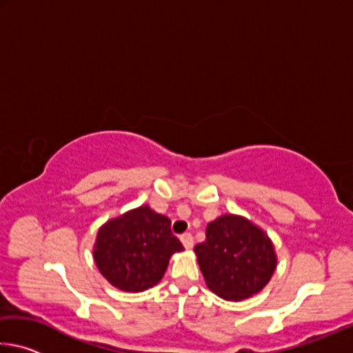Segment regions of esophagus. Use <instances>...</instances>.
Returning a JSON list of instances; mask_svg holds the SVG:
<instances>
[{"label":"esophagus","mask_w":353,"mask_h":353,"mask_svg":"<svg viewBox=\"0 0 353 353\" xmlns=\"http://www.w3.org/2000/svg\"><path fill=\"white\" fill-rule=\"evenodd\" d=\"M181 241H182V244L185 246V249L193 248V235H191V234H183L181 236Z\"/></svg>","instance_id":"obj_1"}]
</instances>
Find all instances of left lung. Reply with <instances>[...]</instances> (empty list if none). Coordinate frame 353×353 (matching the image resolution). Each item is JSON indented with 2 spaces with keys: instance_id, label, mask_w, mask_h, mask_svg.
Segmentation results:
<instances>
[{
  "instance_id": "obj_1",
  "label": "left lung",
  "mask_w": 353,
  "mask_h": 353,
  "mask_svg": "<svg viewBox=\"0 0 353 353\" xmlns=\"http://www.w3.org/2000/svg\"><path fill=\"white\" fill-rule=\"evenodd\" d=\"M194 254L208 290L225 301L240 302L260 292L277 268L271 238L240 214H221L207 224L205 241Z\"/></svg>"
}]
</instances>
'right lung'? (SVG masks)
Wrapping results in <instances>:
<instances>
[{
	"label": "right lung",
	"mask_w": 353,
	"mask_h": 353,
	"mask_svg": "<svg viewBox=\"0 0 353 353\" xmlns=\"http://www.w3.org/2000/svg\"><path fill=\"white\" fill-rule=\"evenodd\" d=\"M182 250L170 218L140 205L99 227L93 259L112 286L141 292L162 280L171 255Z\"/></svg>",
	"instance_id": "right-lung-1"
}]
</instances>
